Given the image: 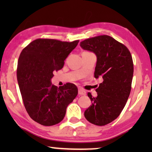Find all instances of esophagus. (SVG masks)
I'll return each instance as SVG.
<instances>
[{
	"label": "esophagus",
	"mask_w": 152,
	"mask_h": 152,
	"mask_svg": "<svg viewBox=\"0 0 152 152\" xmlns=\"http://www.w3.org/2000/svg\"><path fill=\"white\" fill-rule=\"evenodd\" d=\"M78 93H79V95H85L86 94V92L82 88H79Z\"/></svg>",
	"instance_id": "esophagus-1"
}]
</instances>
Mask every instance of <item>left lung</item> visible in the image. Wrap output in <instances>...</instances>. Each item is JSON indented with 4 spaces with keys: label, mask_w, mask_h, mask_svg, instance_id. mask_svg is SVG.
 I'll use <instances>...</instances> for the list:
<instances>
[{
    "label": "left lung",
    "mask_w": 152,
    "mask_h": 152,
    "mask_svg": "<svg viewBox=\"0 0 152 152\" xmlns=\"http://www.w3.org/2000/svg\"><path fill=\"white\" fill-rule=\"evenodd\" d=\"M80 46L96 55L94 76L102 80L95 90L96 97L88 93L92 104L84 116L93 124L106 125L119 116L129 96L134 75L132 55L125 45L108 35L86 39Z\"/></svg>",
    "instance_id": "obj_1"
}]
</instances>
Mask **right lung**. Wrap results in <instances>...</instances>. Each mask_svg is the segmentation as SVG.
<instances>
[{
	"mask_svg": "<svg viewBox=\"0 0 152 152\" xmlns=\"http://www.w3.org/2000/svg\"><path fill=\"white\" fill-rule=\"evenodd\" d=\"M78 43L38 39L27 45L18 58L16 76L24 106L30 118L43 126L59 123L77 95L75 84L58 88L51 80Z\"/></svg>",
	"mask_w": 152,
	"mask_h": 152,
	"instance_id": "1",
	"label": "right lung"
}]
</instances>
